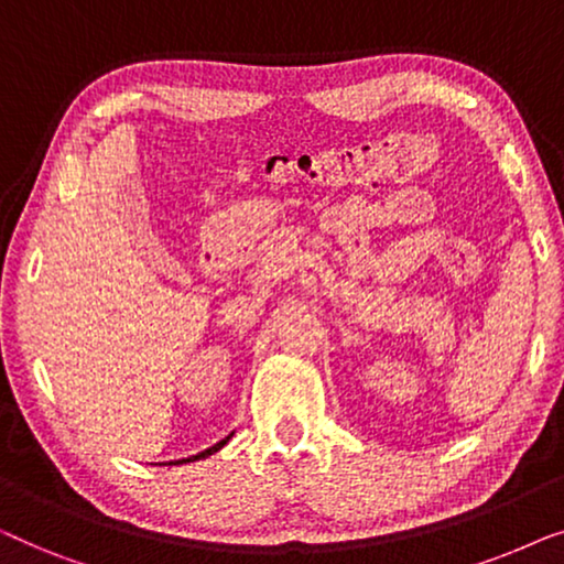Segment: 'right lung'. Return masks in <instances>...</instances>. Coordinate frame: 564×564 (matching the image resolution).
Instances as JSON below:
<instances>
[{
  "label": "right lung",
  "instance_id": "obj_1",
  "mask_svg": "<svg viewBox=\"0 0 564 564\" xmlns=\"http://www.w3.org/2000/svg\"><path fill=\"white\" fill-rule=\"evenodd\" d=\"M230 436H226L223 438V442H218L215 446H210V449H205V452H199V454H195V457H189V459H182V462H195V459H203V457H207V454H213V452H218L220 446H226V442H228ZM176 465H180V462H176Z\"/></svg>",
  "mask_w": 564,
  "mask_h": 564
}]
</instances>
